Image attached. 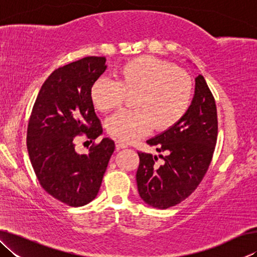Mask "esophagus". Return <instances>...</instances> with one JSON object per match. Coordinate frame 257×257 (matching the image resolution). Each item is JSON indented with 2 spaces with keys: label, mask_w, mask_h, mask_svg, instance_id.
Listing matches in <instances>:
<instances>
[{
  "label": "esophagus",
  "mask_w": 257,
  "mask_h": 257,
  "mask_svg": "<svg viewBox=\"0 0 257 257\" xmlns=\"http://www.w3.org/2000/svg\"><path fill=\"white\" fill-rule=\"evenodd\" d=\"M115 147H116V150H121V149H127L128 145H125L124 143H122L121 141H116L115 142Z\"/></svg>",
  "instance_id": "obj_1"
}]
</instances>
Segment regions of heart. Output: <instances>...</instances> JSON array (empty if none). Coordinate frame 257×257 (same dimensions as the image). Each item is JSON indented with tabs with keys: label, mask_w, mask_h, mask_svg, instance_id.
Returning <instances> with one entry per match:
<instances>
[{
	"label": "heart",
	"mask_w": 257,
	"mask_h": 257,
	"mask_svg": "<svg viewBox=\"0 0 257 257\" xmlns=\"http://www.w3.org/2000/svg\"><path fill=\"white\" fill-rule=\"evenodd\" d=\"M125 94H135V110H121L106 120V130L119 141L130 143L152 129L167 132L184 118L193 96V81L173 64L142 55L119 69L118 81L101 77L90 87V99L101 112L122 104Z\"/></svg>",
	"instance_id": "b5f03b06"
}]
</instances>
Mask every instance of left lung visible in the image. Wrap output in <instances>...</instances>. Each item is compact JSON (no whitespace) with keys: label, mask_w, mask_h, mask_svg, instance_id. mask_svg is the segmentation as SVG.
Listing matches in <instances>:
<instances>
[{"label":"left lung","mask_w":257,"mask_h":257,"mask_svg":"<svg viewBox=\"0 0 257 257\" xmlns=\"http://www.w3.org/2000/svg\"><path fill=\"white\" fill-rule=\"evenodd\" d=\"M217 138L214 97L202 75L195 78L193 101L179 122L147 141L158 156L138 152L136 180L139 196L150 206L169 208L184 201L201 184L212 161Z\"/></svg>","instance_id":"8db88e82"}]
</instances>
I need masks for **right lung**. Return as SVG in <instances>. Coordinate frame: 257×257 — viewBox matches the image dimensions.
Instances as JSON below:
<instances>
[{
  "instance_id": "obj_1",
  "label": "right lung",
  "mask_w": 257,
  "mask_h": 257,
  "mask_svg": "<svg viewBox=\"0 0 257 257\" xmlns=\"http://www.w3.org/2000/svg\"><path fill=\"white\" fill-rule=\"evenodd\" d=\"M104 56H87L56 69L43 84L27 129L30 162L46 193L78 207L96 197L115 145L110 138L78 154V136L97 138L103 129L90 99V87L105 71Z\"/></svg>"
}]
</instances>
